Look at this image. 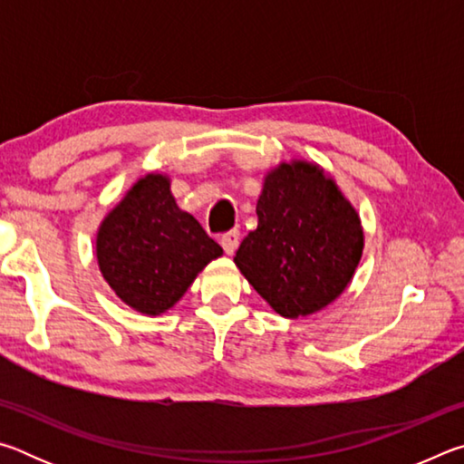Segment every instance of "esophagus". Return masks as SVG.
<instances>
[{
    "instance_id": "34e87169",
    "label": "esophagus",
    "mask_w": 464,
    "mask_h": 464,
    "mask_svg": "<svg viewBox=\"0 0 464 464\" xmlns=\"http://www.w3.org/2000/svg\"><path fill=\"white\" fill-rule=\"evenodd\" d=\"M221 246H223V249H225V254L233 256L235 249H237V246H239V231L233 229V231L223 233V235H221Z\"/></svg>"
}]
</instances>
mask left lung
<instances>
[{"mask_svg":"<svg viewBox=\"0 0 464 464\" xmlns=\"http://www.w3.org/2000/svg\"><path fill=\"white\" fill-rule=\"evenodd\" d=\"M257 229L233 262L282 317L325 309L358 268L364 233L352 202L317 163H280L264 178Z\"/></svg>","mask_w":464,"mask_h":464,"instance_id":"obj_1","label":"left lung"}]
</instances>
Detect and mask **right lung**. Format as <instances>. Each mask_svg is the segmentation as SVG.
<instances>
[{
    "instance_id": "add662e5",
    "label": "right lung",
    "mask_w": 464,
    "mask_h": 464,
    "mask_svg": "<svg viewBox=\"0 0 464 464\" xmlns=\"http://www.w3.org/2000/svg\"><path fill=\"white\" fill-rule=\"evenodd\" d=\"M221 256L223 247L178 207L163 174L137 179L96 237L98 266L110 288L151 317L174 307L204 266Z\"/></svg>"
}]
</instances>
